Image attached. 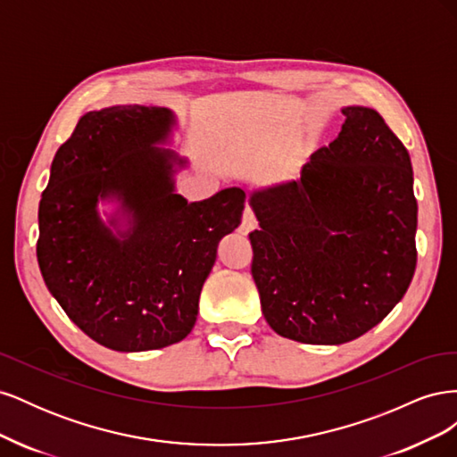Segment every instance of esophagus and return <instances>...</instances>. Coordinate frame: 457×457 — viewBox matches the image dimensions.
Returning a JSON list of instances; mask_svg holds the SVG:
<instances>
[{
    "label": "esophagus",
    "mask_w": 457,
    "mask_h": 457,
    "mask_svg": "<svg viewBox=\"0 0 457 457\" xmlns=\"http://www.w3.org/2000/svg\"><path fill=\"white\" fill-rule=\"evenodd\" d=\"M257 227V219L253 215V212L250 210V207H245L244 213H242V223H240V230L244 234H247L250 230H253Z\"/></svg>",
    "instance_id": "esophagus-1"
}]
</instances>
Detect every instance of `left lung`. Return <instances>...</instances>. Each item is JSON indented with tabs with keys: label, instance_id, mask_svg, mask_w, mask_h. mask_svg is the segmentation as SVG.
I'll use <instances>...</instances> for the list:
<instances>
[{
	"label": "left lung",
	"instance_id": "obj_1",
	"mask_svg": "<svg viewBox=\"0 0 457 457\" xmlns=\"http://www.w3.org/2000/svg\"><path fill=\"white\" fill-rule=\"evenodd\" d=\"M343 129L299 181L255 192L252 276L276 334L311 345L364 336L404 297L418 262V202L406 146L373 108H343Z\"/></svg>",
	"mask_w": 457,
	"mask_h": 457
}]
</instances>
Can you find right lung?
Listing matches in <instances>:
<instances>
[{"instance_id":"add662e5","label":"right lung","mask_w":457,"mask_h":457,"mask_svg":"<svg viewBox=\"0 0 457 457\" xmlns=\"http://www.w3.org/2000/svg\"><path fill=\"white\" fill-rule=\"evenodd\" d=\"M171 123L162 106L86 114L54 154L39 202L36 253L46 286L84 334L121 353L162 349L190 334L217 245L244 212L242 188L192 204L175 195L177 156L154 148ZM108 194L134 217L121 241L96 213Z\"/></svg>"}]
</instances>
